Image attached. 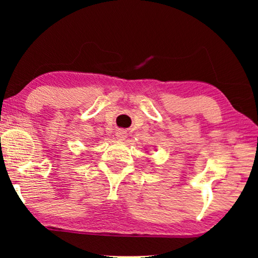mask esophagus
<instances>
[{"mask_svg": "<svg viewBox=\"0 0 258 258\" xmlns=\"http://www.w3.org/2000/svg\"><path fill=\"white\" fill-rule=\"evenodd\" d=\"M116 137H117L118 140H124L125 137H126V134H125V132H123V130H117V132H116Z\"/></svg>", "mask_w": 258, "mask_h": 258, "instance_id": "esophagus-1", "label": "esophagus"}]
</instances>
